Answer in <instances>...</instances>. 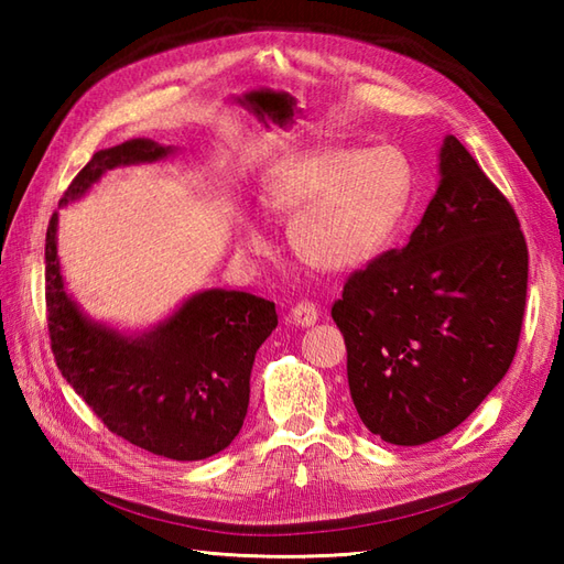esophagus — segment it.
<instances>
[{
  "label": "esophagus",
  "instance_id": "obj_1",
  "mask_svg": "<svg viewBox=\"0 0 564 564\" xmlns=\"http://www.w3.org/2000/svg\"><path fill=\"white\" fill-rule=\"evenodd\" d=\"M317 307L313 305V303H297L293 310H291V322L293 325H297V327H310V325H315L317 322Z\"/></svg>",
  "mask_w": 564,
  "mask_h": 564
}]
</instances>
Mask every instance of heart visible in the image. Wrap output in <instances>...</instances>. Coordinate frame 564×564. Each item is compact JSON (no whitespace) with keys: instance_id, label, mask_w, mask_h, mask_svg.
<instances>
[{"instance_id":"b5f03b06","label":"heart","mask_w":564,"mask_h":564,"mask_svg":"<svg viewBox=\"0 0 564 564\" xmlns=\"http://www.w3.org/2000/svg\"><path fill=\"white\" fill-rule=\"evenodd\" d=\"M410 191V164L398 150L325 148L281 166L263 191V206L295 213L289 237L303 261L344 273L364 267L388 242ZM245 249H263L251 227Z\"/></svg>"}]
</instances>
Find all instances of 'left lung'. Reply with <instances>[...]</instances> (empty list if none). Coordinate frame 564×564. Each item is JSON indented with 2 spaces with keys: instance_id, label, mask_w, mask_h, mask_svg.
Wrapping results in <instances>:
<instances>
[{
  "instance_id": "1",
  "label": "left lung",
  "mask_w": 564,
  "mask_h": 564,
  "mask_svg": "<svg viewBox=\"0 0 564 564\" xmlns=\"http://www.w3.org/2000/svg\"><path fill=\"white\" fill-rule=\"evenodd\" d=\"M402 249L354 271L332 305L351 400L370 434L422 446L470 416L517 354L529 247L507 196L458 138Z\"/></svg>"
}]
</instances>
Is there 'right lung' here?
<instances>
[{"label":"right lung","instance_id":"add662e5","mask_svg":"<svg viewBox=\"0 0 564 564\" xmlns=\"http://www.w3.org/2000/svg\"><path fill=\"white\" fill-rule=\"evenodd\" d=\"M172 152L138 138L99 150L63 200L84 196L113 166ZM57 213L45 232V313L59 373L116 436L172 460H203L245 424L259 346L279 325L275 305L242 291H203L152 332L126 337L82 315L57 261Z\"/></svg>","mask_w":564,"mask_h":564}]
</instances>
